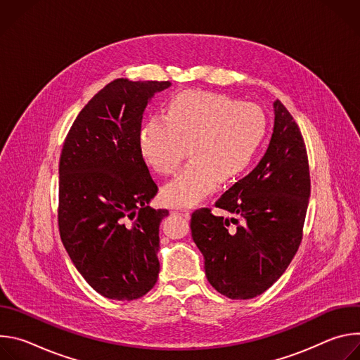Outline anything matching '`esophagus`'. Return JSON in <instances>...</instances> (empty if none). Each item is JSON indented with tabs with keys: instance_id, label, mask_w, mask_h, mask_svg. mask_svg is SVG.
<instances>
[{
	"instance_id": "esophagus-1",
	"label": "esophagus",
	"mask_w": 360,
	"mask_h": 360,
	"mask_svg": "<svg viewBox=\"0 0 360 360\" xmlns=\"http://www.w3.org/2000/svg\"><path fill=\"white\" fill-rule=\"evenodd\" d=\"M171 212L175 214V215L184 217V218H188V217H189V210H186V208H172Z\"/></svg>"
}]
</instances>
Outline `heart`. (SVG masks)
I'll use <instances>...</instances> for the list:
<instances>
[{
    "mask_svg": "<svg viewBox=\"0 0 360 360\" xmlns=\"http://www.w3.org/2000/svg\"><path fill=\"white\" fill-rule=\"evenodd\" d=\"M268 129L264 111L224 94L186 91L174 96L167 115H153L139 134L141 157L161 175L189 164L162 189L171 207H192L218 182L242 175L258 153Z\"/></svg>",
    "mask_w": 360,
    "mask_h": 360,
    "instance_id": "heart-1",
    "label": "heart"
}]
</instances>
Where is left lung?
<instances>
[{
    "label": "left lung",
    "mask_w": 360,
    "mask_h": 360,
    "mask_svg": "<svg viewBox=\"0 0 360 360\" xmlns=\"http://www.w3.org/2000/svg\"><path fill=\"white\" fill-rule=\"evenodd\" d=\"M274 111V134L264 158L215 202L231 218L217 217L210 208L191 217L205 274L231 299H252L269 289L302 240L311 196L309 162L300 129L279 99Z\"/></svg>",
    "instance_id": "obj_1"
}]
</instances>
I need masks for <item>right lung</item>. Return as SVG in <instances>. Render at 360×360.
Returning a JSON list of instances; mask_svg holds the SVG:
<instances>
[{"instance_id":"1","label":"right lung","mask_w":360,"mask_h":360,"mask_svg":"<svg viewBox=\"0 0 360 360\" xmlns=\"http://www.w3.org/2000/svg\"><path fill=\"white\" fill-rule=\"evenodd\" d=\"M169 81L118 78L74 121L60 158L58 226L78 272L99 295L134 300L160 274V224L152 210L158 186L141 157L142 115Z\"/></svg>"}]
</instances>
